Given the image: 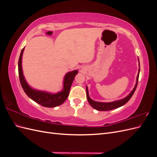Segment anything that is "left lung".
<instances>
[{"instance_id": "left-lung-1", "label": "left lung", "mask_w": 157, "mask_h": 157, "mask_svg": "<svg viewBox=\"0 0 157 157\" xmlns=\"http://www.w3.org/2000/svg\"><path fill=\"white\" fill-rule=\"evenodd\" d=\"M139 63H140V61H139ZM140 71V68L139 69V73H138V74H137V76L136 84L135 85V87L134 88V89H133L132 91L129 94L128 96H127L124 99H120V100H117V101H113V102H108V103L98 102V101H94L89 96L88 90V87L86 86V96H87V99H88V101L90 103V105H91L93 108H94L95 109H96V110L101 111L113 110V109H117V108L120 107L122 105H124V104H126L128 101L130 100V98L133 96V94H134L136 88H137V82H138Z\"/></svg>"}]
</instances>
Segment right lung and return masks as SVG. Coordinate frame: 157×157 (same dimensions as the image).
<instances>
[{
	"label": "right lung",
	"instance_id": "obj_1",
	"mask_svg": "<svg viewBox=\"0 0 157 157\" xmlns=\"http://www.w3.org/2000/svg\"><path fill=\"white\" fill-rule=\"evenodd\" d=\"M24 48L21 52L18 61V73L20 83L25 93L29 98L37 103L40 104L42 106L46 107H54L61 105L69 96L71 86L72 85L76 75L78 74V71L75 70L71 71V72H69L65 75L63 80V88L62 90L58 93L52 94L33 89L27 84L23 73L21 61Z\"/></svg>",
	"mask_w": 157,
	"mask_h": 157
}]
</instances>
